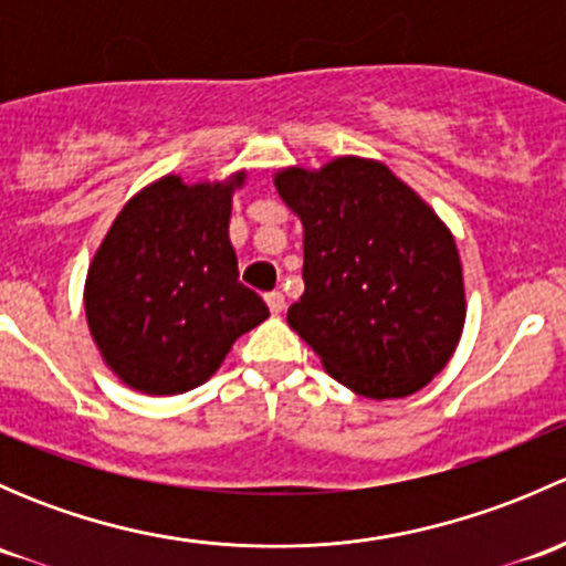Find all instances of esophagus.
Segmentation results:
<instances>
[{"label": "esophagus", "mask_w": 566, "mask_h": 566, "mask_svg": "<svg viewBox=\"0 0 566 566\" xmlns=\"http://www.w3.org/2000/svg\"><path fill=\"white\" fill-rule=\"evenodd\" d=\"M265 304H268V310H271V315H282L284 295L282 293H268L265 295Z\"/></svg>", "instance_id": "obj_1"}]
</instances>
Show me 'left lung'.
Returning a JSON list of instances; mask_svg holds the SVG:
<instances>
[{
    "label": "left lung",
    "mask_w": 566,
    "mask_h": 566,
    "mask_svg": "<svg viewBox=\"0 0 566 566\" xmlns=\"http://www.w3.org/2000/svg\"><path fill=\"white\" fill-rule=\"evenodd\" d=\"M279 197L304 224V295L290 328L325 373L369 399L424 389L465 325L458 243L386 164L342 156L279 169Z\"/></svg>",
    "instance_id": "1"
}]
</instances>
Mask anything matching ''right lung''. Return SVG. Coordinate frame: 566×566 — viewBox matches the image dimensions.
<instances>
[{
	"mask_svg": "<svg viewBox=\"0 0 566 566\" xmlns=\"http://www.w3.org/2000/svg\"><path fill=\"white\" fill-rule=\"evenodd\" d=\"M221 182L167 175L125 202L90 262L84 312L106 367L153 397L202 386L238 336L268 317L238 282L230 243L232 193Z\"/></svg>",
	"mask_w": 566,
	"mask_h": 566,
	"instance_id": "add662e5",
	"label": "right lung"
}]
</instances>
